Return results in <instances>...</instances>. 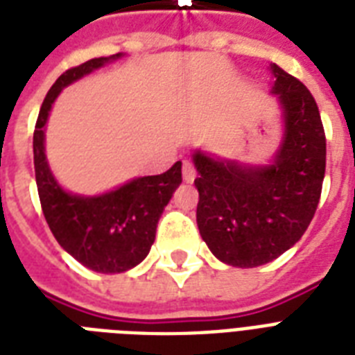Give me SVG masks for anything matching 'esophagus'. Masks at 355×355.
<instances>
[{
	"instance_id": "obj_1",
	"label": "esophagus",
	"mask_w": 355,
	"mask_h": 355,
	"mask_svg": "<svg viewBox=\"0 0 355 355\" xmlns=\"http://www.w3.org/2000/svg\"><path fill=\"white\" fill-rule=\"evenodd\" d=\"M182 177L188 184H191L195 180V167L189 160H184L182 164Z\"/></svg>"
}]
</instances>
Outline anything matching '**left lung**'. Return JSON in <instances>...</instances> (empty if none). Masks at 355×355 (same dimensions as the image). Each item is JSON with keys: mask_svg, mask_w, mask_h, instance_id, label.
<instances>
[{"mask_svg": "<svg viewBox=\"0 0 355 355\" xmlns=\"http://www.w3.org/2000/svg\"><path fill=\"white\" fill-rule=\"evenodd\" d=\"M269 71L282 112L270 160L245 164L200 149L191 155L200 237L219 261L241 269L269 263L302 237L324 180L326 138L313 96L280 66L269 64Z\"/></svg>", "mask_w": 355, "mask_h": 355, "instance_id": "1", "label": "left lung"}]
</instances>
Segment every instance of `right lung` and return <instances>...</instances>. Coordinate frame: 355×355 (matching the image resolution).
Here are the masks:
<instances>
[{
    "label": "right lung",
    "instance_id": "1",
    "mask_svg": "<svg viewBox=\"0 0 355 355\" xmlns=\"http://www.w3.org/2000/svg\"><path fill=\"white\" fill-rule=\"evenodd\" d=\"M121 57L116 53L92 58L60 75L42 103L33 136L36 186L53 236L79 263L103 275L125 272L147 258L164 208L182 182V162L162 175L136 177L97 195L71 193L53 175L46 156V125L57 97L66 86Z\"/></svg>",
    "mask_w": 355,
    "mask_h": 355
}]
</instances>
